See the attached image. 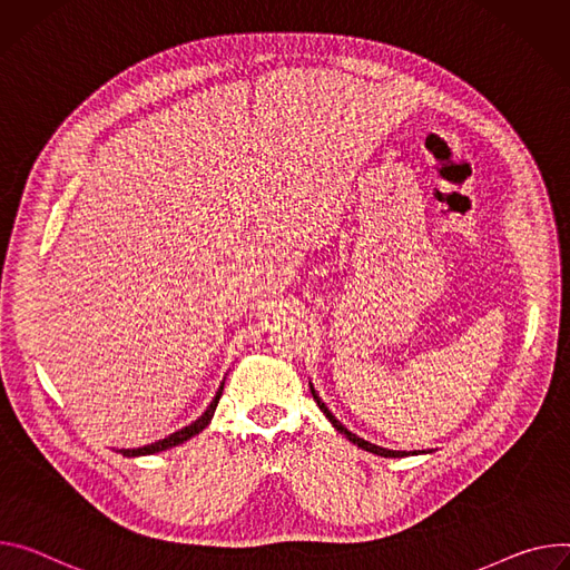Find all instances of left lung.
<instances>
[{
	"instance_id": "obj_1",
	"label": "left lung",
	"mask_w": 570,
	"mask_h": 570,
	"mask_svg": "<svg viewBox=\"0 0 570 570\" xmlns=\"http://www.w3.org/2000/svg\"><path fill=\"white\" fill-rule=\"evenodd\" d=\"M312 395H314V400L318 402V406H321V411L325 413V416L330 419V423L341 432V434H345L354 445H358V448H364V450H368V452H375V454H380V456H406V452H400V450H386V448H380V445H375V443H368V441H364V439H358L356 434H352L343 423H338L336 421V416H334V413L325 406V402L318 397V393L314 391V386H312ZM413 454H416V452H413Z\"/></svg>"
}]
</instances>
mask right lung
<instances>
[{
  "label": "right lung",
  "instance_id": "obj_1",
  "mask_svg": "<svg viewBox=\"0 0 570 570\" xmlns=\"http://www.w3.org/2000/svg\"><path fill=\"white\" fill-rule=\"evenodd\" d=\"M220 395H223V386L218 389V393H216V397H214V402L206 406V411L202 413V416L195 421V423H190L188 428H184V430H179V432H175V434H170V436H166V439H161V441H157V443H151V445H142V448H136V450H120L125 456H138V454H154V452H161V450H168V448H175V445H179V443H184V441H188L190 436H195V434H199L206 425L212 423V416H214V411H216V406H218V400H220Z\"/></svg>",
  "mask_w": 570,
  "mask_h": 570
}]
</instances>
